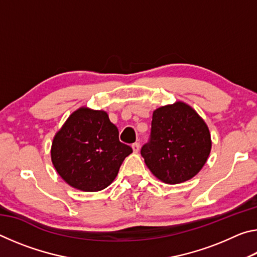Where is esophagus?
Returning a JSON list of instances; mask_svg holds the SVG:
<instances>
[{
	"label": "esophagus",
	"mask_w": 257,
	"mask_h": 257,
	"mask_svg": "<svg viewBox=\"0 0 257 257\" xmlns=\"http://www.w3.org/2000/svg\"><path fill=\"white\" fill-rule=\"evenodd\" d=\"M134 152H138L139 151V147H141V145H139V143H134V144L132 145Z\"/></svg>",
	"instance_id": "obj_1"
}]
</instances>
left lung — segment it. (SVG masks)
<instances>
[{
  "label": "left lung",
  "mask_w": 257,
  "mask_h": 257,
  "mask_svg": "<svg viewBox=\"0 0 257 257\" xmlns=\"http://www.w3.org/2000/svg\"><path fill=\"white\" fill-rule=\"evenodd\" d=\"M211 147L205 121L188 104L176 102L153 112L150 141L141 154L158 179L176 185L201 171Z\"/></svg>",
  "instance_id": "obj_1"
}]
</instances>
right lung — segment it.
Here are the masks:
<instances>
[{
    "label": "right lung",
    "mask_w": 257,
    "mask_h": 257,
    "mask_svg": "<svg viewBox=\"0 0 257 257\" xmlns=\"http://www.w3.org/2000/svg\"><path fill=\"white\" fill-rule=\"evenodd\" d=\"M133 149L119 141L118 128L105 111L79 107L55 134L51 159L68 185L82 191H99L115 179Z\"/></svg>",
    "instance_id": "obj_1"
}]
</instances>
